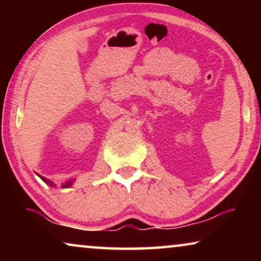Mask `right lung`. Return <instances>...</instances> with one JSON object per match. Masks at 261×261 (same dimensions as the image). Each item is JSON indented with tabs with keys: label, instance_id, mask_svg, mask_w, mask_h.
<instances>
[{
	"label": "right lung",
	"instance_id": "add662e5",
	"mask_svg": "<svg viewBox=\"0 0 261 261\" xmlns=\"http://www.w3.org/2000/svg\"><path fill=\"white\" fill-rule=\"evenodd\" d=\"M40 178H41V179L44 180V181H46V183L49 184V187H53V185H55V184L52 183V181H49V180L46 179V178H44V177H40ZM70 185H72V180H69V181H67V183H66L65 185H64V188H69Z\"/></svg>",
	"mask_w": 261,
	"mask_h": 261
}]
</instances>
